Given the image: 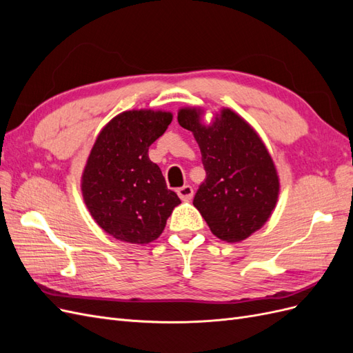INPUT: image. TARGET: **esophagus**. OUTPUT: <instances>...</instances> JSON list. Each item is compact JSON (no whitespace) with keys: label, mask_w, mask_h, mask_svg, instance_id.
I'll return each instance as SVG.
<instances>
[{"label":"esophagus","mask_w":353,"mask_h":353,"mask_svg":"<svg viewBox=\"0 0 353 353\" xmlns=\"http://www.w3.org/2000/svg\"><path fill=\"white\" fill-rule=\"evenodd\" d=\"M176 193H178V196H179L181 200L188 201V200L193 199L194 190H193V187H191V185H183V187H179V188L176 190Z\"/></svg>","instance_id":"34e87169"}]
</instances>
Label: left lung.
Here are the masks:
<instances>
[{"mask_svg":"<svg viewBox=\"0 0 353 353\" xmlns=\"http://www.w3.org/2000/svg\"><path fill=\"white\" fill-rule=\"evenodd\" d=\"M201 114L197 108L178 112L179 125L196 138L206 170L193 205L213 236L237 243L270 219L280 193L279 174L261 137L241 116L222 109L205 125Z\"/></svg>","mask_w":353,"mask_h":353,"instance_id":"8db88e82","label":"left lung"}]
</instances>
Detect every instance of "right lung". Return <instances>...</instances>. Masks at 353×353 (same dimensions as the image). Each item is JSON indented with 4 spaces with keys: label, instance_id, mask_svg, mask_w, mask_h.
<instances>
[{
    "label": "right lung",
    "instance_id": "1",
    "mask_svg": "<svg viewBox=\"0 0 353 353\" xmlns=\"http://www.w3.org/2000/svg\"><path fill=\"white\" fill-rule=\"evenodd\" d=\"M170 122L169 112L128 110L103 128L91 148L81 181L83 201L116 240L152 243L181 203L148 157V147Z\"/></svg>",
    "mask_w": 353,
    "mask_h": 353
}]
</instances>
